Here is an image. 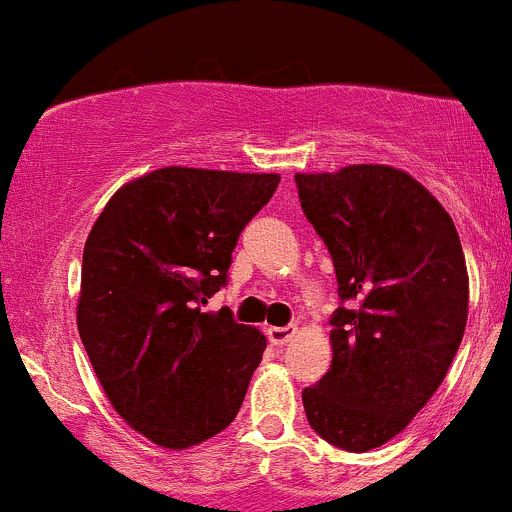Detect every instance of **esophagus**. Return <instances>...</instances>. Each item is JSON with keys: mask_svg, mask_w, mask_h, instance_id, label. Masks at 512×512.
Masks as SVG:
<instances>
[{"mask_svg": "<svg viewBox=\"0 0 512 512\" xmlns=\"http://www.w3.org/2000/svg\"><path fill=\"white\" fill-rule=\"evenodd\" d=\"M266 336H268V341H271V346L283 348L288 341H291L293 336H296V328H293V326H273V328H268Z\"/></svg>", "mask_w": 512, "mask_h": 512, "instance_id": "34e87169", "label": "esophagus"}]
</instances>
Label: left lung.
I'll list each match as a JSON object with an SVG mask.
<instances>
[{
  "label": "left lung",
  "mask_w": 512,
  "mask_h": 512,
  "mask_svg": "<svg viewBox=\"0 0 512 512\" xmlns=\"http://www.w3.org/2000/svg\"><path fill=\"white\" fill-rule=\"evenodd\" d=\"M336 268L333 363L303 388L311 428L366 453L401 433L443 383L468 321V271L448 211L406 171L356 164L296 174Z\"/></svg>",
  "instance_id": "left-lung-1"
}]
</instances>
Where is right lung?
<instances>
[{"label":"right lung","mask_w":512,"mask_h":512,"mask_svg":"<svg viewBox=\"0 0 512 512\" xmlns=\"http://www.w3.org/2000/svg\"><path fill=\"white\" fill-rule=\"evenodd\" d=\"M278 181L156 169L121 186L86 239L79 336L111 406L156 445L204 443L244 403L266 338L204 306Z\"/></svg>","instance_id":"obj_1"}]
</instances>
